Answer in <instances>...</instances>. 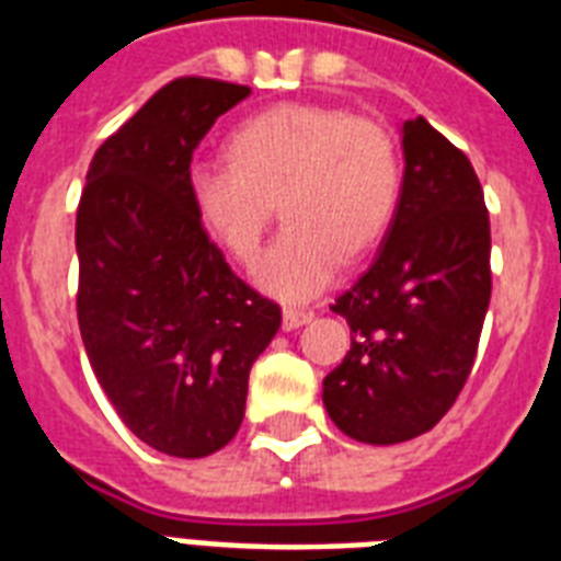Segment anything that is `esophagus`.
Masks as SVG:
<instances>
[{
    "label": "esophagus",
    "mask_w": 561,
    "mask_h": 561,
    "mask_svg": "<svg viewBox=\"0 0 561 561\" xmlns=\"http://www.w3.org/2000/svg\"><path fill=\"white\" fill-rule=\"evenodd\" d=\"M313 320V311H308V308H296V305H288L285 311H282V325H285V331H294V328L305 325V322Z\"/></svg>",
    "instance_id": "34e87169"
}]
</instances>
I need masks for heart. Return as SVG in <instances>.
I'll return each instance as SVG.
<instances>
[{
  "mask_svg": "<svg viewBox=\"0 0 561 561\" xmlns=\"http://www.w3.org/2000/svg\"><path fill=\"white\" fill-rule=\"evenodd\" d=\"M227 158L190 170L195 216L236 262L253 265L279 204L288 227L259 265V282L290 299L317 294L340 259L375 248L403 193L391 131L345 108H265L236 126Z\"/></svg>",
  "mask_w": 561,
  "mask_h": 561,
  "instance_id": "1",
  "label": "heart"
}]
</instances>
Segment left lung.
<instances>
[{
	"label": "left lung",
	"mask_w": 561,
	"mask_h": 561,
	"mask_svg": "<svg viewBox=\"0 0 561 561\" xmlns=\"http://www.w3.org/2000/svg\"><path fill=\"white\" fill-rule=\"evenodd\" d=\"M403 193L375 262L331 311L352 348L322 380L331 421L363 444L430 432L478 354L490 273V213L470 158L435 126L403 123Z\"/></svg>",
	"instance_id": "8db88e82"
}]
</instances>
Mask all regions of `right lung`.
<instances>
[{
  "mask_svg": "<svg viewBox=\"0 0 561 561\" xmlns=\"http://www.w3.org/2000/svg\"><path fill=\"white\" fill-rule=\"evenodd\" d=\"M248 94L213 77L154 91L94 152L77 207V322L94 377L121 421L175 458L233 440L250 366L282 325L190 198L193 152Z\"/></svg>",
  "mask_w": 561,
  "mask_h": 561,
  "instance_id": "right-lung-1",
  "label": "right lung"
}]
</instances>
